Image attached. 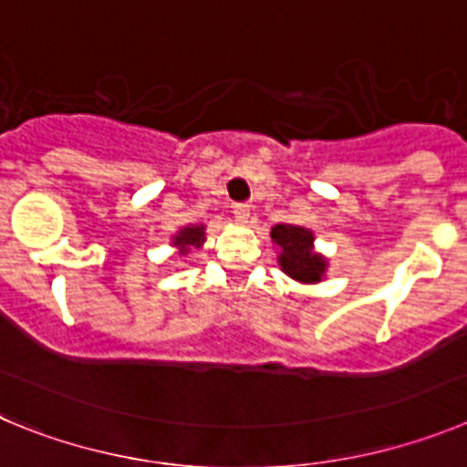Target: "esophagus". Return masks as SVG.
I'll use <instances>...</instances> for the list:
<instances>
[{"label":"esophagus","mask_w":467,"mask_h":467,"mask_svg":"<svg viewBox=\"0 0 467 467\" xmlns=\"http://www.w3.org/2000/svg\"><path fill=\"white\" fill-rule=\"evenodd\" d=\"M233 216L237 218L239 223H246V221H249V216H251V204H246V202L234 204V207H233Z\"/></svg>","instance_id":"obj_1"}]
</instances>
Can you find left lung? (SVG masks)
Listing matches in <instances>:
<instances>
[{"label": "left lung", "mask_w": 467, "mask_h": 467, "mask_svg": "<svg viewBox=\"0 0 467 467\" xmlns=\"http://www.w3.org/2000/svg\"><path fill=\"white\" fill-rule=\"evenodd\" d=\"M272 239L281 246L279 265L281 270L297 281H318L321 279L326 263L321 255L312 251V233L300 225H275Z\"/></svg>", "instance_id": "obj_1"}]
</instances>
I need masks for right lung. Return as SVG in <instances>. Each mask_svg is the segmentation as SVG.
I'll return each mask as SVG.
<instances>
[{
  "label": "right lung",
  "mask_w": 467,
  "mask_h": 467,
  "mask_svg": "<svg viewBox=\"0 0 467 467\" xmlns=\"http://www.w3.org/2000/svg\"><path fill=\"white\" fill-rule=\"evenodd\" d=\"M202 225L200 228H183L182 233H179V237H176L174 244H182L183 249L186 246H197V244L204 242V233H202Z\"/></svg>",
  "instance_id": "obj_1"
}]
</instances>
